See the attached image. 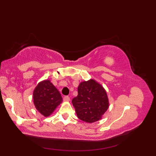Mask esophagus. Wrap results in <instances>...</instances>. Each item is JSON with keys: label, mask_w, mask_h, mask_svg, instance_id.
<instances>
[{"label": "esophagus", "mask_w": 156, "mask_h": 156, "mask_svg": "<svg viewBox=\"0 0 156 156\" xmlns=\"http://www.w3.org/2000/svg\"><path fill=\"white\" fill-rule=\"evenodd\" d=\"M64 101H69V97L68 96H65L64 97Z\"/></svg>", "instance_id": "34e87169"}]
</instances>
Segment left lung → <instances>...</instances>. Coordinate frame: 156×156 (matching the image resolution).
I'll return each instance as SVG.
<instances>
[{
    "instance_id": "1",
    "label": "left lung",
    "mask_w": 156,
    "mask_h": 156,
    "mask_svg": "<svg viewBox=\"0 0 156 156\" xmlns=\"http://www.w3.org/2000/svg\"><path fill=\"white\" fill-rule=\"evenodd\" d=\"M78 96L72 104L80 120L93 122L101 119L108 108L107 92L94 80L82 82L78 86Z\"/></svg>"
}]
</instances>
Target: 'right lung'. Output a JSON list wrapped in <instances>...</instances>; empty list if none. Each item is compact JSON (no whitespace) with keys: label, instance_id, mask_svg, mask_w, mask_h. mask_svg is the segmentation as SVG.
<instances>
[{"label":"right lung","instance_id":"1","mask_svg":"<svg viewBox=\"0 0 156 156\" xmlns=\"http://www.w3.org/2000/svg\"><path fill=\"white\" fill-rule=\"evenodd\" d=\"M62 101V96L49 80L39 83L34 92V102L37 110L48 117Z\"/></svg>","mask_w":156,"mask_h":156}]
</instances>
